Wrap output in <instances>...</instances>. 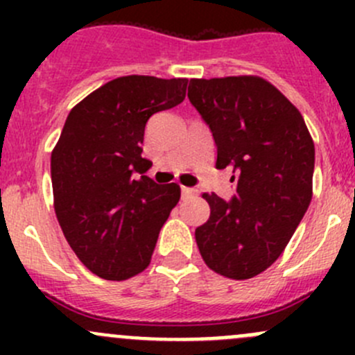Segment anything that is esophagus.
<instances>
[{"label":"esophagus","instance_id":"34e87169","mask_svg":"<svg viewBox=\"0 0 355 355\" xmlns=\"http://www.w3.org/2000/svg\"><path fill=\"white\" fill-rule=\"evenodd\" d=\"M198 194V191L196 189H191V187H182V199H189L192 198V196Z\"/></svg>","mask_w":355,"mask_h":355}]
</instances>
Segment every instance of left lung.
Segmentation results:
<instances>
[{
  "mask_svg": "<svg viewBox=\"0 0 355 355\" xmlns=\"http://www.w3.org/2000/svg\"><path fill=\"white\" fill-rule=\"evenodd\" d=\"M189 101L209 127L216 168L237 180L230 200L204 194L209 220L196 228L204 263L247 280L280 257L313 194L314 144L299 110L259 77L192 78Z\"/></svg>",
  "mask_w": 355,
  "mask_h": 355,
  "instance_id": "obj_1",
  "label": "left lung"
}]
</instances>
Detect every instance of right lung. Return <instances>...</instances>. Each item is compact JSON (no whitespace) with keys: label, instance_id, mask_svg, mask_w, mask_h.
Masks as SVG:
<instances>
[{"label":"right lung","instance_id":"1","mask_svg":"<svg viewBox=\"0 0 355 355\" xmlns=\"http://www.w3.org/2000/svg\"><path fill=\"white\" fill-rule=\"evenodd\" d=\"M187 78L128 75L91 92L68 113L51 155L55 211L89 271L127 280L151 263L161 227L180 199L177 184L146 177L144 128L185 99Z\"/></svg>","mask_w":355,"mask_h":355}]
</instances>
